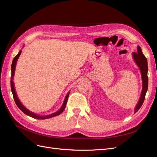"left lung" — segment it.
Wrapping results in <instances>:
<instances>
[{"mask_svg": "<svg viewBox=\"0 0 157 157\" xmlns=\"http://www.w3.org/2000/svg\"><path fill=\"white\" fill-rule=\"evenodd\" d=\"M133 58L135 62L138 66L141 73L142 82H143V87H142V92L140 100L137 103L135 109V113L139 110L143 104L145 98V94L148 88V77H147V71H148V66H147V60L145 56L142 53L141 49L140 46H137V52H133Z\"/></svg>", "mask_w": 157, "mask_h": 157, "instance_id": "1", "label": "left lung"}]
</instances>
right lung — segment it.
Listing matches in <instances>:
<instances>
[{
  "mask_svg": "<svg viewBox=\"0 0 157 157\" xmlns=\"http://www.w3.org/2000/svg\"><path fill=\"white\" fill-rule=\"evenodd\" d=\"M21 53V50L20 51V52L17 54V56H16L14 57V58L12 61V67H11V71H12V75H11V80H10V85H11V90H12V92L13 94V97L14 99V101H15L16 103L17 106L19 107V109H20V110L24 113L25 115L29 116L31 117H33L34 118H36V119H46V118H52V117H56L57 115H59L63 111V110L65 108L66 106V104H67V99L69 97V92H68V94H67V96H66L65 99H64V101L62 106L60 108V109L59 111H58L56 113H54L51 114V115H46V116H39L36 115L35 113H33L31 111H29L28 109H27L24 106L22 105V103L20 102V101L19 100V99L17 96V94L16 92V90L15 88H14V84H13V76H14V73H15V69H16V63H17V59L19 58V57H20V54Z\"/></svg>",
  "mask_w": 157,
  "mask_h": 157,
  "instance_id": "add662e5",
  "label": "right lung"
}]
</instances>
